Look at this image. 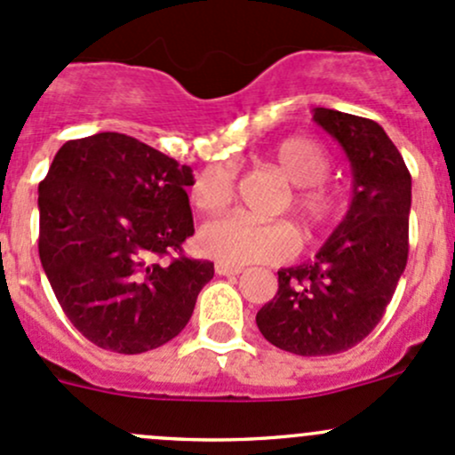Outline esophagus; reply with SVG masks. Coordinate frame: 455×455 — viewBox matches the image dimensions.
I'll return each instance as SVG.
<instances>
[{"label": "esophagus", "instance_id": "esophagus-1", "mask_svg": "<svg viewBox=\"0 0 455 455\" xmlns=\"http://www.w3.org/2000/svg\"><path fill=\"white\" fill-rule=\"evenodd\" d=\"M215 273H218V275H240L242 266H233V264H224V261H215Z\"/></svg>", "mask_w": 455, "mask_h": 455}]
</instances>
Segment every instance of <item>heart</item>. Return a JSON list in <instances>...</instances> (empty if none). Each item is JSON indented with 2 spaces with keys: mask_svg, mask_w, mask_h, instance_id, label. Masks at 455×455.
I'll return each instance as SVG.
<instances>
[{
  "mask_svg": "<svg viewBox=\"0 0 455 455\" xmlns=\"http://www.w3.org/2000/svg\"><path fill=\"white\" fill-rule=\"evenodd\" d=\"M273 167L288 185L297 187L291 194V211L308 235L339 218L341 196L323 185L330 172V156L319 142L301 136L282 140L275 147ZM231 198L233 172L228 164H209L191 187V200L206 213L224 209ZM198 242L202 253L233 266L279 261L297 251V235L291 224L255 222L244 215H224L204 224Z\"/></svg>",
  "mask_w": 455,
  "mask_h": 455,
  "instance_id": "heart-1",
  "label": "heart"
}]
</instances>
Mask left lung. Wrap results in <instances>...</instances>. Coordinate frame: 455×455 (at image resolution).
<instances>
[{"instance_id": "left-lung-1", "label": "left lung", "mask_w": 455, "mask_h": 455, "mask_svg": "<svg viewBox=\"0 0 455 455\" xmlns=\"http://www.w3.org/2000/svg\"><path fill=\"white\" fill-rule=\"evenodd\" d=\"M313 121L350 160V209L315 259L277 270V292L255 321L279 350L328 356L363 341L392 301L410 251L411 176L379 123L328 108Z\"/></svg>"}]
</instances>
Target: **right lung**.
I'll use <instances>...</instances> for the list:
<instances>
[{"label":"right lung","instance_id":"1","mask_svg":"<svg viewBox=\"0 0 455 455\" xmlns=\"http://www.w3.org/2000/svg\"><path fill=\"white\" fill-rule=\"evenodd\" d=\"M194 172L116 132L68 140L39 182V257L63 313L94 346L140 355L182 332L213 279L180 253Z\"/></svg>","mask_w":455,"mask_h":455}]
</instances>
